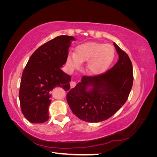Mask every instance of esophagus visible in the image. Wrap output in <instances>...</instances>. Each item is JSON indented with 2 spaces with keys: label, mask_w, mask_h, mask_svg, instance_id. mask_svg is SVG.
Listing matches in <instances>:
<instances>
[{
  "label": "esophagus",
  "mask_w": 157,
  "mask_h": 157,
  "mask_svg": "<svg viewBox=\"0 0 157 157\" xmlns=\"http://www.w3.org/2000/svg\"><path fill=\"white\" fill-rule=\"evenodd\" d=\"M75 85H76V82H75V81H71V82H70V86H71V88H74V87L75 86Z\"/></svg>",
  "instance_id": "1"
}]
</instances>
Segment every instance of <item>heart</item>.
I'll list each match as a JSON object with an SVG mask.
<instances>
[{
    "label": "heart",
    "instance_id": "1",
    "mask_svg": "<svg viewBox=\"0 0 157 157\" xmlns=\"http://www.w3.org/2000/svg\"><path fill=\"white\" fill-rule=\"evenodd\" d=\"M115 55V50L110 44L86 42L76 48L75 54H68L67 63L69 67L73 70L78 69L82 62L87 60L86 70L92 75H99L109 68Z\"/></svg>",
    "mask_w": 157,
    "mask_h": 157
}]
</instances>
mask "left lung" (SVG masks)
Masks as SVG:
<instances>
[{"instance_id": "left-lung-1", "label": "left lung", "mask_w": 157, "mask_h": 157, "mask_svg": "<svg viewBox=\"0 0 157 157\" xmlns=\"http://www.w3.org/2000/svg\"><path fill=\"white\" fill-rule=\"evenodd\" d=\"M114 46L118 54L115 65L104 73L83 76L81 82L67 94L71 111L82 121L99 122L108 119L129 96L134 80L132 64L126 52L115 42Z\"/></svg>"}]
</instances>
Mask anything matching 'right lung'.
Segmentation results:
<instances>
[{
  "instance_id": "obj_1",
  "label": "right lung",
  "mask_w": 157,
  "mask_h": 157,
  "mask_svg": "<svg viewBox=\"0 0 157 157\" xmlns=\"http://www.w3.org/2000/svg\"><path fill=\"white\" fill-rule=\"evenodd\" d=\"M73 36H58L38 48L23 71L19 98L21 112L31 123L49 119L48 107L54 88L69 89L71 76L61 67L66 63Z\"/></svg>"
}]
</instances>
